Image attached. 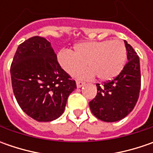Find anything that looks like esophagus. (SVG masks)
Returning a JSON list of instances; mask_svg holds the SVG:
<instances>
[{"label":"esophagus","mask_w":153,"mask_h":153,"mask_svg":"<svg viewBox=\"0 0 153 153\" xmlns=\"http://www.w3.org/2000/svg\"><path fill=\"white\" fill-rule=\"evenodd\" d=\"M84 84H85V82H82V81H76V87L77 88H81V87H82Z\"/></svg>","instance_id":"34e87169"}]
</instances>
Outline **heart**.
I'll list each match as a JSON object with an SVG mask.
<instances>
[{"instance_id":"heart-1","label":"heart","mask_w":153,"mask_h":153,"mask_svg":"<svg viewBox=\"0 0 153 153\" xmlns=\"http://www.w3.org/2000/svg\"><path fill=\"white\" fill-rule=\"evenodd\" d=\"M74 49H62L57 54L59 66L69 75L80 72L87 63L90 70L79 76L95 75L98 79L107 81L120 73L127 59L126 47L120 40L83 42Z\"/></svg>"}]
</instances>
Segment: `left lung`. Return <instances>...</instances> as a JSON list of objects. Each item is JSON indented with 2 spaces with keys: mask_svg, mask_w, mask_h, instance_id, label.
Here are the masks:
<instances>
[{
  "mask_svg": "<svg viewBox=\"0 0 153 153\" xmlns=\"http://www.w3.org/2000/svg\"><path fill=\"white\" fill-rule=\"evenodd\" d=\"M128 62L114 79L100 85L97 95L89 102L91 111L100 120L117 122L129 114L138 100L140 89V59L132 47L124 41Z\"/></svg>",
  "mask_w": 153,
  "mask_h": 153,
  "instance_id": "1",
  "label": "left lung"
}]
</instances>
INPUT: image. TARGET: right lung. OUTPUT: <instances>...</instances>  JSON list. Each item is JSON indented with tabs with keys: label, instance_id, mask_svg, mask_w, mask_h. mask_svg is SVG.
<instances>
[{
	"label": "right lung",
	"instance_id": "add662e5",
	"mask_svg": "<svg viewBox=\"0 0 153 153\" xmlns=\"http://www.w3.org/2000/svg\"><path fill=\"white\" fill-rule=\"evenodd\" d=\"M10 72L17 102L38 122L59 117L76 88L75 80L59 66L50 42L37 36L19 46Z\"/></svg>",
	"mask_w": 153,
	"mask_h": 153
}]
</instances>
